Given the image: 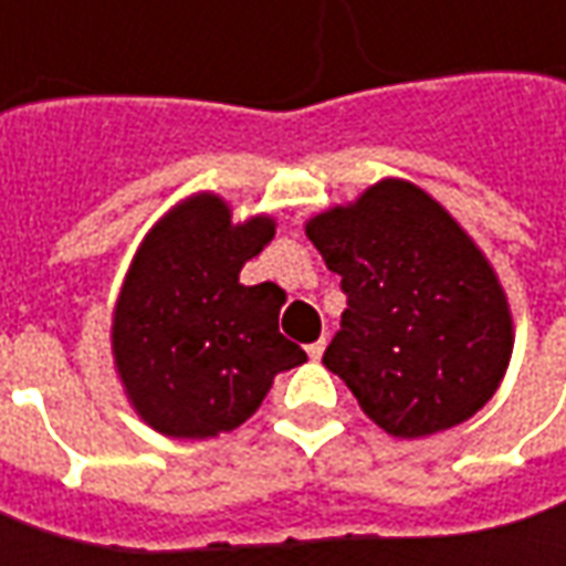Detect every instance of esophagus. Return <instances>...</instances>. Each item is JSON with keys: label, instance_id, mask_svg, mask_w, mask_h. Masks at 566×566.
I'll return each instance as SVG.
<instances>
[{"label": "esophagus", "instance_id": "esophagus-1", "mask_svg": "<svg viewBox=\"0 0 566 566\" xmlns=\"http://www.w3.org/2000/svg\"><path fill=\"white\" fill-rule=\"evenodd\" d=\"M323 350H326V338H317V342L307 345V357H311V360H321Z\"/></svg>", "mask_w": 566, "mask_h": 566}]
</instances>
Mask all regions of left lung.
<instances>
[{
	"instance_id": "left-lung-1",
	"label": "left lung",
	"mask_w": 566,
	"mask_h": 566,
	"mask_svg": "<svg viewBox=\"0 0 566 566\" xmlns=\"http://www.w3.org/2000/svg\"><path fill=\"white\" fill-rule=\"evenodd\" d=\"M348 307L323 354L373 422L424 438L471 419L505 376L512 314L481 249L407 181L307 221Z\"/></svg>"
}]
</instances>
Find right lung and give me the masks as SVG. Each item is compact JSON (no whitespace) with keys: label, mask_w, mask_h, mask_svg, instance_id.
I'll use <instances>...</instances> for the list:
<instances>
[{"label":"right lung","mask_w":566,"mask_h":566,"mask_svg":"<svg viewBox=\"0 0 566 566\" xmlns=\"http://www.w3.org/2000/svg\"><path fill=\"white\" fill-rule=\"evenodd\" d=\"M271 237V218L233 224L224 202L197 193L138 249L113 314V354L135 409L163 434L233 431L276 373L307 360L276 326L283 290L240 283Z\"/></svg>","instance_id":"add662e5"}]
</instances>
